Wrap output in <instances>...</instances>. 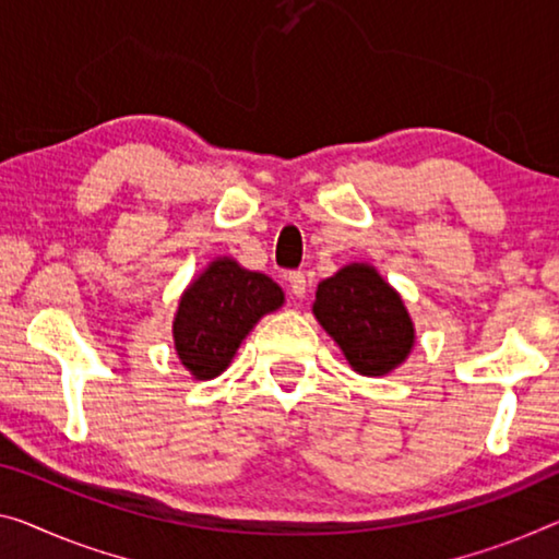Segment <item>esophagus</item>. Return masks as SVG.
Segmentation results:
<instances>
[{"label":"esophagus","instance_id":"esophagus-1","mask_svg":"<svg viewBox=\"0 0 559 559\" xmlns=\"http://www.w3.org/2000/svg\"><path fill=\"white\" fill-rule=\"evenodd\" d=\"M287 285H289V292L295 297H305V292H307V277H305V272H289L287 274Z\"/></svg>","mask_w":559,"mask_h":559}]
</instances>
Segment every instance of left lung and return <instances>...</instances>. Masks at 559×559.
Masks as SVG:
<instances>
[{"instance_id": "obj_1", "label": "left lung", "mask_w": 559, "mask_h": 559, "mask_svg": "<svg viewBox=\"0 0 559 559\" xmlns=\"http://www.w3.org/2000/svg\"><path fill=\"white\" fill-rule=\"evenodd\" d=\"M314 317L359 374H388L415 345L400 295L367 264H349L320 282Z\"/></svg>"}]
</instances>
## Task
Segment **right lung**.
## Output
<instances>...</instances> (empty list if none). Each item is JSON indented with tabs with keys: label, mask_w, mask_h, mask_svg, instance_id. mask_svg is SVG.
Here are the masks:
<instances>
[{
	"label": "right lung",
	"mask_w": 559,
	"mask_h": 559,
	"mask_svg": "<svg viewBox=\"0 0 559 559\" xmlns=\"http://www.w3.org/2000/svg\"><path fill=\"white\" fill-rule=\"evenodd\" d=\"M285 302L267 274L242 270L235 260H217L179 299L175 347L197 380L222 374L237 347L262 314Z\"/></svg>",
	"instance_id": "right-lung-1"
}]
</instances>
